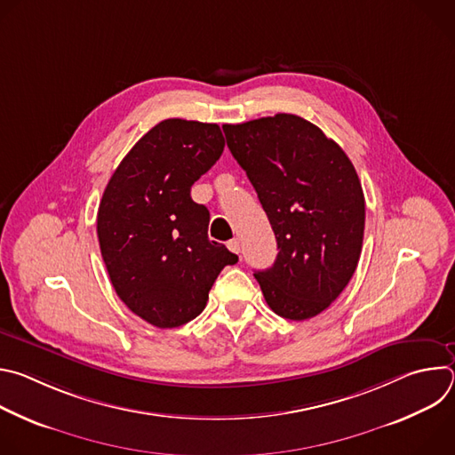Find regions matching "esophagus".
Wrapping results in <instances>:
<instances>
[{
    "label": "esophagus",
    "instance_id": "1",
    "mask_svg": "<svg viewBox=\"0 0 455 455\" xmlns=\"http://www.w3.org/2000/svg\"><path fill=\"white\" fill-rule=\"evenodd\" d=\"M227 246H228V250L234 251V253H239V251H241V243H239V239H230V241L227 243Z\"/></svg>",
    "mask_w": 455,
    "mask_h": 455
}]
</instances>
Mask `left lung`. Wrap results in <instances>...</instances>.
<instances>
[{"mask_svg": "<svg viewBox=\"0 0 455 455\" xmlns=\"http://www.w3.org/2000/svg\"><path fill=\"white\" fill-rule=\"evenodd\" d=\"M223 132L277 239L274 267L253 274L265 300L283 318L316 316L349 284L362 251L365 200L351 160L290 113Z\"/></svg>", "mask_w": 455, "mask_h": 455, "instance_id": "1", "label": "left lung"}]
</instances>
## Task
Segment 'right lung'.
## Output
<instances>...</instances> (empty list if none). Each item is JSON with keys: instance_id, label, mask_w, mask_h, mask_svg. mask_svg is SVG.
Here are the masks:
<instances>
[{"instance_id": "1", "label": "right lung", "mask_w": 455, "mask_h": 455, "mask_svg": "<svg viewBox=\"0 0 455 455\" xmlns=\"http://www.w3.org/2000/svg\"><path fill=\"white\" fill-rule=\"evenodd\" d=\"M218 124L167 118L109 178L97 214L100 253L120 300L156 328H178L207 306L237 255L209 239L211 214L190 187L221 156Z\"/></svg>"}]
</instances>
